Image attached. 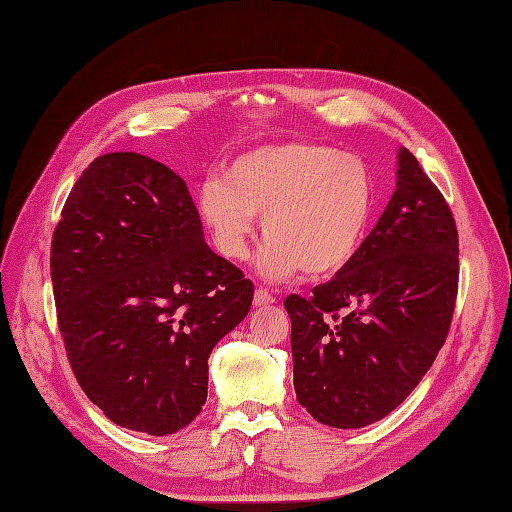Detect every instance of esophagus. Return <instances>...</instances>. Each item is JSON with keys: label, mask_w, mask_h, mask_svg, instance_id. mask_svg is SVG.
<instances>
[{"label": "esophagus", "mask_w": 512, "mask_h": 512, "mask_svg": "<svg viewBox=\"0 0 512 512\" xmlns=\"http://www.w3.org/2000/svg\"><path fill=\"white\" fill-rule=\"evenodd\" d=\"M273 302H276V297H273L267 289H263V286H258L256 293H254V306H271Z\"/></svg>", "instance_id": "esophagus-1"}]
</instances>
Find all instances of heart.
<instances>
[{
  "mask_svg": "<svg viewBox=\"0 0 512 512\" xmlns=\"http://www.w3.org/2000/svg\"><path fill=\"white\" fill-rule=\"evenodd\" d=\"M376 189L354 154L315 141L271 143L236 156L226 178L197 189V217L217 254L243 260L263 217L256 269L269 280L336 276L358 256Z\"/></svg>",
  "mask_w": 512,
  "mask_h": 512,
  "instance_id": "1",
  "label": "heart"
}]
</instances>
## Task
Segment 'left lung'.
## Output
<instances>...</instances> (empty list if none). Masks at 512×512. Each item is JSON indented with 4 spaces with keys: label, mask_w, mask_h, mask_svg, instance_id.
Masks as SVG:
<instances>
[{
    "label": "left lung",
    "mask_w": 512,
    "mask_h": 512,
    "mask_svg": "<svg viewBox=\"0 0 512 512\" xmlns=\"http://www.w3.org/2000/svg\"><path fill=\"white\" fill-rule=\"evenodd\" d=\"M456 293L452 210L402 147L395 193L358 256L310 297L284 299L297 402L341 430L389 415L443 347Z\"/></svg>",
    "instance_id": "1"
}]
</instances>
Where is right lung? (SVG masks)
Instances as JSON below:
<instances>
[{
	"instance_id": "obj_1",
	"label": "right lung",
	"mask_w": 512,
	"mask_h": 512,
	"mask_svg": "<svg viewBox=\"0 0 512 512\" xmlns=\"http://www.w3.org/2000/svg\"><path fill=\"white\" fill-rule=\"evenodd\" d=\"M49 269L86 397L121 428L189 426L208 356L249 313L254 284L206 245L178 173L134 152L95 158L62 208Z\"/></svg>"
}]
</instances>
